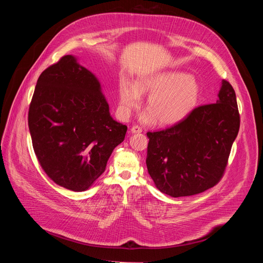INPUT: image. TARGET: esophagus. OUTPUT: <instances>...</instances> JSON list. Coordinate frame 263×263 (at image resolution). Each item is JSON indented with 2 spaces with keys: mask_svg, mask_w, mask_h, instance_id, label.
<instances>
[{
  "mask_svg": "<svg viewBox=\"0 0 263 263\" xmlns=\"http://www.w3.org/2000/svg\"><path fill=\"white\" fill-rule=\"evenodd\" d=\"M130 132L133 133V134H135V133H141L142 130H141V128L138 127V126H133V127L130 129Z\"/></svg>",
  "mask_w": 263,
  "mask_h": 263,
  "instance_id": "esophagus-1",
  "label": "esophagus"
}]
</instances>
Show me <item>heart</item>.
I'll use <instances>...</instances> for the list:
<instances>
[{"label":"heart","mask_w":263,"mask_h":263,"mask_svg":"<svg viewBox=\"0 0 263 263\" xmlns=\"http://www.w3.org/2000/svg\"><path fill=\"white\" fill-rule=\"evenodd\" d=\"M140 95H147V110L139 119L144 124L156 122L173 126L189 117L198 106L201 86L190 73L180 70L156 72L136 80L135 85L124 80L120 85V106L125 116L141 104Z\"/></svg>","instance_id":"heart-1"}]
</instances>
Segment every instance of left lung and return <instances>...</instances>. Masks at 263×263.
<instances>
[{
    "mask_svg": "<svg viewBox=\"0 0 263 263\" xmlns=\"http://www.w3.org/2000/svg\"><path fill=\"white\" fill-rule=\"evenodd\" d=\"M215 104L196 108L184 121L147 132L146 167L157 189L171 197L207 191L221 178L239 130L236 95L222 80Z\"/></svg>",
    "mask_w": 263,
    "mask_h": 263,
    "instance_id": "8db88e82",
    "label": "left lung"
}]
</instances>
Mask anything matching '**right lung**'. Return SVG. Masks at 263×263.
<instances>
[{"mask_svg":"<svg viewBox=\"0 0 263 263\" xmlns=\"http://www.w3.org/2000/svg\"><path fill=\"white\" fill-rule=\"evenodd\" d=\"M35 155L58 185L83 192L105 172L127 126L110 116L99 79L72 55L45 69L29 108Z\"/></svg>","mask_w":263,"mask_h":263,"instance_id":"obj_1","label":"right lung"}]
</instances>
